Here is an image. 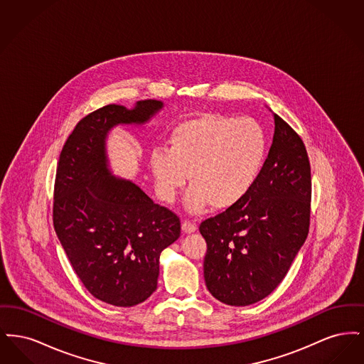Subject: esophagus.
<instances>
[{
	"mask_svg": "<svg viewBox=\"0 0 364 364\" xmlns=\"http://www.w3.org/2000/svg\"><path fill=\"white\" fill-rule=\"evenodd\" d=\"M181 229H183V232H184V233H193V232L196 230V225H195V224H192L190 221H183V224H181Z\"/></svg>",
	"mask_w": 364,
	"mask_h": 364,
	"instance_id": "1",
	"label": "esophagus"
}]
</instances>
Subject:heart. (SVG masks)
<instances>
[{
  "label": "heart",
  "instance_id": "b5f03b06",
  "mask_svg": "<svg viewBox=\"0 0 364 364\" xmlns=\"http://www.w3.org/2000/svg\"><path fill=\"white\" fill-rule=\"evenodd\" d=\"M267 153V136L252 117L200 114L176 125L168 150L154 149L149 165L156 195L172 203L186 186L184 206L191 214L226 210L242 202L259 176Z\"/></svg>",
  "mask_w": 364,
  "mask_h": 364
}]
</instances>
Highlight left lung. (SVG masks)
Instances as JSON below:
<instances>
[{
  "mask_svg": "<svg viewBox=\"0 0 364 364\" xmlns=\"http://www.w3.org/2000/svg\"><path fill=\"white\" fill-rule=\"evenodd\" d=\"M273 119V143L251 191L199 226L208 242L206 287L228 306H250L272 294L309 235V156L294 129L276 113Z\"/></svg>",
  "mask_w": 364,
  "mask_h": 364,
  "instance_id": "1",
  "label": "left lung"
}]
</instances>
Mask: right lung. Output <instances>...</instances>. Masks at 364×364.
Returning a JSON list of instances; mask_svg holds the SVG:
<instances>
[{"mask_svg": "<svg viewBox=\"0 0 364 364\" xmlns=\"http://www.w3.org/2000/svg\"><path fill=\"white\" fill-rule=\"evenodd\" d=\"M162 101L128 109L107 105L77 122L55 174L53 224L87 291L116 307H132L156 289L159 255L180 237V220L134 181L114 176L106 150L119 125H144Z\"/></svg>", "mask_w": 364, "mask_h": 364, "instance_id": "add662e5", "label": "right lung"}]
</instances>
